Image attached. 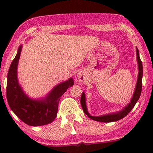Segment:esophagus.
<instances>
[{"label": "esophagus", "mask_w": 153, "mask_h": 153, "mask_svg": "<svg viewBox=\"0 0 153 153\" xmlns=\"http://www.w3.org/2000/svg\"><path fill=\"white\" fill-rule=\"evenodd\" d=\"M77 79H78L79 82H83L86 80V77H85V76L82 74H77Z\"/></svg>", "instance_id": "obj_1"}]
</instances>
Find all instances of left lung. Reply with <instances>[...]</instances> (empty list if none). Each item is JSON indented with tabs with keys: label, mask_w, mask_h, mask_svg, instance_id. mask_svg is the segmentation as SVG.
<instances>
[{
	"label": "left lung",
	"mask_w": 153,
	"mask_h": 153,
	"mask_svg": "<svg viewBox=\"0 0 153 153\" xmlns=\"http://www.w3.org/2000/svg\"><path fill=\"white\" fill-rule=\"evenodd\" d=\"M136 56H137V62H138V79H137V83L136 85V88L134 90V92L131 98L130 102L129 103L128 105H126L122 110L116 113H109L107 114V115H101V116H92L90 115L86 107V97H85V93L83 92L81 99H80V102H81L82 109L84 111V113L87 115V116L92 120L100 121V122H105V123H108V122H113V121H116L121 120V119L123 118L124 117L128 115V114L130 112L131 109L134 108V106L138 102L140 97L142 91V76H143V68H142V63L140 58L139 55V51L138 48L136 47Z\"/></svg>",
	"instance_id": "1"
}]
</instances>
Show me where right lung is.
I'll list each match as a JSON object with an SVG mask.
<instances>
[{"label": "right lung", "instance_id": "right-lung-1", "mask_svg": "<svg viewBox=\"0 0 153 153\" xmlns=\"http://www.w3.org/2000/svg\"><path fill=\"white\" fill-rule=\"evenodd\" d=\"M22 45L18 48L7 75V98L13 113L25 123L40 126L53 122L57 115L59 102L67 90L74 85L73 78L56 85L45 97L38 99L30 98L24 92L17 79V66Z\"/></svg>", "mask_w": 153, "mask_h": 153}]
</instances>
